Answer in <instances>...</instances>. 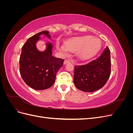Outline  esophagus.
I'll return each mask as SVG.
<instances>
[{"label":"esophagus","mask_w":133,"mask_h":133,"mask_svg":"<svg viewBox=\"0 0 133 133\" xmlns=\"http://www.w3.org/2000/svg\"><path fill=\"white\" fill-rule=\"evenodd\" d=\"M69 62H70L68 60H64V65H65V64H66L67 63H69Z\"/></svg>","instance_id":"esophagus-1"}]
</instances>
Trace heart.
I'll return each instance as SVG.
<instances>
[{
  "mask_svg": "<svg viewBox=\"0 0 133 133\" xmlns=\"http://www.w3.org/2000/svg\"><path fill=\"white\" fill-rule=\"evenodd\" d=\"M102 46L101 41L91 35L76 37L68 39L65 44L57 45L59 51L66 53L68 51L76 52L82 60H88L95 56Z\"/></svg>",
  "mask_w": 133,
  "mask_h": 133,
  "instance_id": "heart-1",
  "label": "heart"
}]
</instances>
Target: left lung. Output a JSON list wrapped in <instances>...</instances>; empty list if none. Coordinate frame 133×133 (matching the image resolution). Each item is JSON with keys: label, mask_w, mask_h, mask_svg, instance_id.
Returning <instances> with one entry per match:
<instances>
[{"label": "left lung", "mask_w": 133, "mask_h": 133, "mask_svg": "<svg viewBox=\"0 0 133 133\" xmlns=\"http://www.w3.org/2000/svg\"><path fill=\"white\" fill-rule=\"evenodd\" d=\"M110 51L107 46L102 55L85 65L75 66L74 83L78 89L93 92L101 89L111 73Z\"/></svg>", "instance_id": "left-lung-1"}]
</instances>
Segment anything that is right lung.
<instances>
[{
  "instance_id": "add662e5",
  "label": "right lung",
  "mask_w": 133,
  "mask_h": 133,
  "mask_svg": "<svg viewBox=\"0 0 133 133\" xmlns=\"http://www.w3.org/2000/svg\"><path fill=\"white\" fill-rule=\"evenodd\" d=\"M44 35L51 41L48 31H43L28 39L22 48L19 59V70L24 82L29 87L37 90H45L53 85L56 74L63 65L64 60L53 57L54 45L45 42L44 50H39L37 43Z\"/></svg>"
}]
</instances>
